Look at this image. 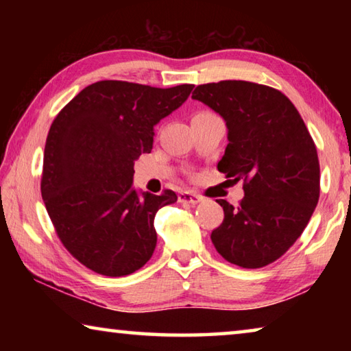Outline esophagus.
<instances>
[{
  "label": "esophagus",
  "mask_w": 351,
  "mask_h": 351,
  "mask_svg": "<svg viewBox=\"0 0 351 351\" xmlns=\"http://www.w3.org/2000/svg\"><path fill=\"white\" fill-rule=\"evenodd\" d=\"M201 199H203V198H201L198 193L189 192V190H186V192H181L180 195H178V201H180V203H182V204H198Z\"/></svg>",
  "instance_id": "obj_1"
}]
</instances>
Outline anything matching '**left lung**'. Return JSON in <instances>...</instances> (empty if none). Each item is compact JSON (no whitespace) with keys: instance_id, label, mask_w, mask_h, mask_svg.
Instances as JSON below:
<instances>
[{"instance_id":"1","label":"left lung","mask_w":351,"mask_h":351,"mask_svg":"<svg viewBox=\"0 0 351 351\" xmlns=\"http://www.w3.org/2000/svg\"><path fill=\"white\" fill-rule=\"evenodd\" d=\"M192 99L224 119L229 144L218 170L245 190L237 207L217 199L224 219L213 246L237 266L263 268L294 245L316 209V145L293 102L271 86L223 80L197 86Z\"/></svg>"}]
</instances>
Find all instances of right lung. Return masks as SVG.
<instances>
[{"mask_svg":"<svg viewBox=\"0 0 351 351\" xmlns=\"http://www.w3.org/2000/svg\"><path fill=\"white\" fill-rule=\"evenodd\" d=\"M193 85L153 88L102 80L82 90L47 133L41 197L58 239L97 274H133L156 247L154 215L178 199L133 189L134 161L153 148V127Z\"/></svg>","mask_w":351,"mask_h":351,"instance_id":"add662e5","label":"right lung"}]
</instances>
